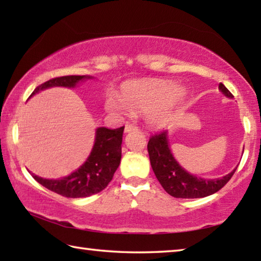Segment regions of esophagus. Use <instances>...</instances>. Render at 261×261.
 <instances>
[{
	"instance_id": "obj_1",
	"label": "esophagus",
	"mask_w": 261,
	"mask_h": 261,
	"mask_svg": "<svg viewBox=\"0 0 261 261\" xmlns=\"http://www.w3.org/2000/svg\"><path fill=\"white\" fill-rule=\"evenodd\" d=\"M135 130H138V127H137L134 124H126L125 127H124V131L126 132V134H127V132H131V131H135Z\"/></svg>"
}]
</instances>
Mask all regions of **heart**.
<instances>
[{
  "label": "heart",
  "instance_id": "b5f03b06",
  "mask_svg": "<svg viewBox=\"0 0 261 261\" xmlns=\"http://www.w3.org/2000/svg\"><path fill=\"white\" fill-rule=\"evenodd\" d=\"M182 96L183 91L168 81L127 82L121 87V98L109 95L106 107L114 113L130 109L146 113L149 124L163 126L170 121L175 106Z\"/></svg>",
  "mask_w": 261,
  "mask_h": 261
}]
</instances>
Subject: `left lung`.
<instances>
[{"label":"left lung","mask_w":261,"mask_h":261,"mask_svg":"<svg viewBox=\"0 0 261 261\" xmlns=\"http://www.w3.org/2000/svg\"><path fill=\"white\" fill-rule=\"evenodd\" d=\"M219 88L228 98L231 99L233 96L222 83H220ZM147 149L152 169L158 180L165 189V191L175 198L191 199V198L211 196L222 189L230 180L237 169L235 168L228 175L214 179L197 177L188 173L173 156V153L168 145L167 131L165 130L158 132L149 138Z\"/></svg>","instance_id":"left-lung-1"}]
</instances>
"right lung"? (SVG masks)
Masks as SVG:
<instances>
[{
    "instance_id": "right-lung-1",
    "label": "right lung",
    "mask_w": 261,
    "mask_h": 261,
    "mask_svg": "<svg viewBox=\"0 0 261 261\" xmlns=\"http://www.w3.org/2000/svg\"><path fill=\"white\" fill-rule=\"evenodd\" d=\"M90 76L56 77L39 85L31 96L46 88L54 86L74 87ZM124 126L118 129L98 127L90 156L76 171L60 179H47L32 174L33 178L42 187L67 198H84L99 193L107 188L115 171L120 166L122 156V137Z\"/></svg>"
}]
</instances>
